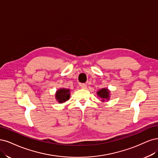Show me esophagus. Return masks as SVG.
Returning <instances> with one entry per match:
<instances>
[{"mask_svg": "<svg viewBox=\"0 0 158 158\" xmlns=\"http://www.w3.org/2000/svg\"><path fill=\"white\" fill-rule=\"evenodd\" d=\"M81 87L82 88V89H86V88H87V85H86V84H84V83H83V84H81Z\"/></svg>", "mask_w": 158, "mask_h": 158, "instance_id": "obj_1", "label": "esophagus"}]
</instances>
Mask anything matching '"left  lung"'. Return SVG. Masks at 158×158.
Wrapping results in <instances>:
<instances>
[{"label":"left lung","mask_w":158,"mask_h":158,"mask_svg":"<svg viewBox=\"0 0 158 158\" xmlns=\"http://www.w3.org/2000/svg\"><path fill=\"white\" fill-rule=\"evenodd\" d=\"M110 91L106 89H102L97 92V94L99 97H101L102 99H109L110 98ZM104 101V100H102Z\"/></svg>","instance_id":"obj_1"}]
</instances>
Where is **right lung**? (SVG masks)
<instances>
[{
  "mask_svg": "<svg viewBox=\"0 0 158 158\" xmlns=\"http://www.w3.org/2000/svg\"><path fill=\"white\" fill-rule=\"evenodd\" d=\"M69 89H61L58 90L56 92V98L58 102L63 103L65 102L66 100H69L70 97V93H69Z\"/></svg>",
  "mask_w": 158,
  "mask_h": 158,
  "instance_id": "obj_1",
  "label": "right lung"
}]
</instances>
